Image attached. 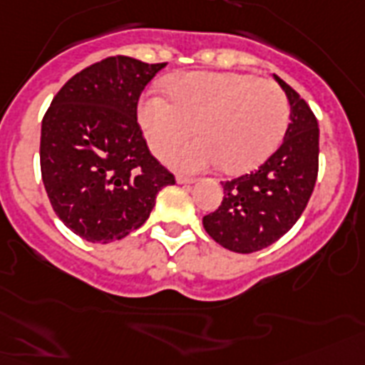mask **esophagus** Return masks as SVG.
Masks as SVG:
<instances>
[{"label": "esophagus", "mask_w": 365, "mask_h": 365, "mask_svg": "<svg viewBox=\"0 0 365 365\" xmlns=\"http://www.w3.org/2000/svg\"><path fill=\"white\" fill-rule=\"evenodd\" d=\"M177 182H179V185H192V182H195V179L188 175H177Z\"/></svg>", "instance_id": "obj_1"}]
</instances>
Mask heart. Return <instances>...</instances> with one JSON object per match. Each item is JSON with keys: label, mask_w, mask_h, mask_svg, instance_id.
Listing matches in <instances>:
<instances>
[{"label": "heart", "mask_w": 365, "mask_h": 365, "mask_svg": "<svg viewBox=\"0 0 365 365\" xmlns=\"http://www.w3.org/2000/svg\"><path fill=\"white\" fill-rule=\"evenodd\" d=\"M170 98L145 96L140 123L156 155L186 141L195 130L203 135L165 156L186 171L216 164L227 173L254 170L278 149L291 113L282 87L237 72L180 74L171 80Z\"/></svg>", "instance_id": "obj_1"}]
</instances>
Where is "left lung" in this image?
Segmentation results:
<instances>
[{
  "label": "left lung",
  "mask_w": 365,
  "mask_h": 365,
  "mask_svg": "<svg viewBox=\"0 0 365 365\" xmlns=\"http://www.w3.org/2000/svg\"><path fill=\"white\" fill-rule=\"evenodd\" d=\"M274 78L291 104L284 143L259 170L222 182V205L203 216L205 231L237 254L259 252L284 237L306 209L317 180V119L293 87Z\"/></svg>",
  "instance_id": "8db88e82"
}]
</instances>
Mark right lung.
<instances>
[{
    "mask_svg": "<svg viewBox=\"0 0 365 365\" xmlns=\"http://www.w3.org/2000/svg\"><path fill=\"white\" fill-rule=\"evenodd\" d=\"M164 67L106 57L74 74L44 113L41 173L48 200L63 224L89 242L119 240L141 227L156 194L175 185L138 123L141 91Z\"/></svg>",
    "mask_w": 365,
    "mask_h": 365,
    "instance_id": "add662e5",
    "label": "right lung"
}]
</instances>
